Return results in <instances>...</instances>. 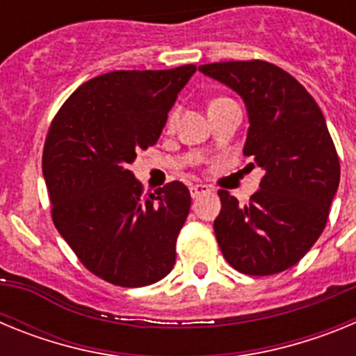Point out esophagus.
Masks as SVG:
<instances>
[{"label":"esophagus","mask_w":356,"mask_h":356,"mask_svg":"<svg viewBox=\"0 0 356 356\" xmlns=\"http://www.w3.org/2000/svg\"><path fill=\"white\" fill-rule=\"evenodd\" d=\"M207 193H210L209 185L196 184V185H193V187H191V196H193V197H200V196H203V194H207Z\"/></svg>","instance_id":"obj_1"}]
</instances>
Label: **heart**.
Listing matches in <instances>:
<instances>
[{
    "label": "heart",
    "instance_id": "heart-1",
    "mask_svg": "<svg viewBox=\"0 0 356 356\" xmlns=\"http://www.w3.org/2000/svg\"><path fill=\"white\" fill-rule=\"evenodd\" d=\"M222 99H228V97H216V99H213L212 103L222 102ZM212 103H210V105H212ZM176 118H178V106H175V108H172L171 112H169V115H168V127H172V124H175Z\"/></svg>",
    "mask_w": 356,
    "mask_h": 356
}]
</instances>
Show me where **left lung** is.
<instances>
[{"label":"left lung","mask_w":356,"mask_h":356,"mask_svg":"<svg viewBox=\"0 0 356 356\" xmlns=\"http://www.w3.org/2000/svg\"><path fill=\"white\" fill-rule=\"evenodd\" d=\"M200 71L244 99L250 130L244 155L264 169L248 205L219 191L213 221L229 266L269 276L296 266L325 229L341 180L337 149L325 115L303 85L266 60L216 62Z\"/></svg>","instance_id":"left-lung-1"}]
</instances>
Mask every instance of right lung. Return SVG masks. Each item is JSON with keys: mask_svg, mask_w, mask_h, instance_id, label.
I'll return each mask as SVG.
<instances>
[{"mask_svg": "<svg viewBox=\"0 0 356 356\" xmlns=\"http://www.w3.org/2000/svg\"><path fill=\"white\" fill-rule=\"evenodd\" d=\"M196 65L114 71L85 81L53 118L42 151L51 217L80 262L119 287L171 273L191 194L171 181L144 196L128 169L159 140Z\"/></svg>", "mask_w": 356, "mask_h": 356, "instance_id": "add662e5", "label": "right lung"}]
</instances>
